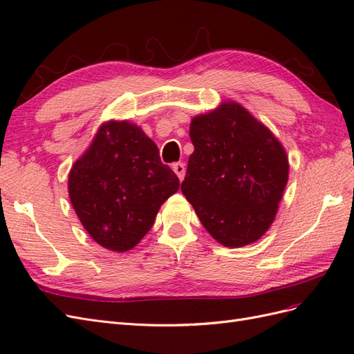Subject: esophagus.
I'll use <instances>...</instances> for the list:
<instances>
[{
	"label": "esophagus",
	"instance_id": "esophagus-1",
	"mask_svg": "<svg viewBox=\"0 0 354 354\" xmlns=\"http://www.w3.org/2000/svg\"><path fill=\"white\" fill-rule=\"evenodd\" d=\"M173 169H174V173L177 174V177H178L180 180H183V178H185V174H186V167H185V164H183V162H176V164H173Z\"/></svg>",
	"mask_w": 354,
	"mask_h": 354
}]
</instances>
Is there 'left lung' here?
<instances>
[{"mask_svg": "<svg viewBox=\"0 0 354 354\" xmlns=\"http://www.w3.org/2000/svg\"><path fill=\"white\" fill-rule=\"evenodd\" d=\"M181 192L218 243L241 248L259 241L274 221L288 183L282 143L238 102H223L192 118Z\"/></svg>", "mask_w": 354, "mask_h": 354, "instance_id": "obj_1", "label": "left lung"}]
</instances>
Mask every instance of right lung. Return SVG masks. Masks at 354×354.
Instances as JSON below:
<instances>
[{"mask_svg": "<svg viewBox=\"0 0 354 354\" xmlns=\"http://www.w3.org/2000/svg\"><path fill=\"white\" fill-rule=\"evenodd\" d=\"M178 186L155 142L127 120L103 122L68 177L69 199L84 229L115 252L130 251L143 239Z\"/></svg>", "mask_w": 354, "mask_h": 354, "instance_id": "right-lung-1", "label": "right lung"}]
</instances>
